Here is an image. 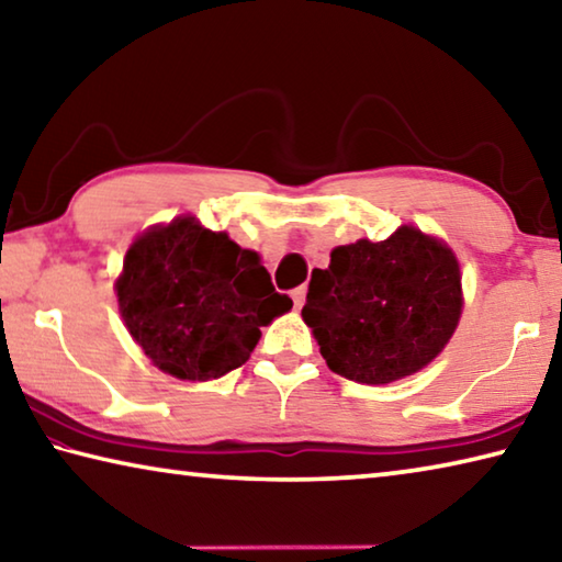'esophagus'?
<instances>
[{
  "instance_id": "34e87169",
  "label": "esophagus",
  "mask_w": 562,
  "mask_h": 562,
  "mask_svg": "<svg viewBox=\"0 0 562 562\" xmlns=\"http://www.w3.org/2000/svg\"><path fill=\"white\" fill-rule=\"evenodd\" d=\"M304 297H307V288H304V284H302V288L292 290V302H294V307H297V310L304 304Z\"/></svg>"
}]
</instances>
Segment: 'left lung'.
Segmentation results:
<instances>
[{
	"label": "left lung",
	"instance_id": "left-lung-1",
	"mask_svg": "<svg viewBox=\"0 0 562 562\" xmlns=\"http://www.w3.org/2000/svg\"><path fill=\"white\" fill-rule=\"evenodd\" d=\"M302 317L331 372L396 382L429 364L459 325V262L412 225L382 243L335 247L329 268L312 272Z\"/></svg>",
	"mask_w": 562,
	"mask_h": 562
}]
</instances>
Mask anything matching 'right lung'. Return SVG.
Returning <instances> with one entry per match:
<instances>
[{
    "label": "right lung",
    "instance_id": "right-lung-1",
    "mask_svg": "<svg viewBox=\"0 0 562 562\" xmlns=\"http://www.w3.org/2000/svg\"><path fill=\"white\" fill-rule=\"evenodd\" d=\"M121 317L156 367L188 382L250 359L260 327L292 307L258 252L195 217L154 227L128 247L116 282Z\"/></svg>",
    "mask_w": 562,
    "mask_h": 562
}]
</instances>
